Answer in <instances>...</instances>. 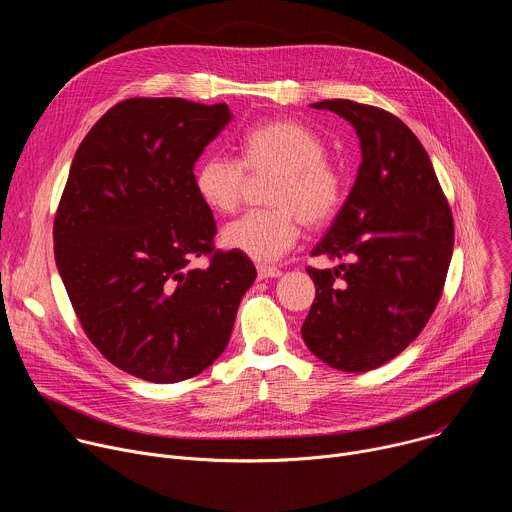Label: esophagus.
I'll list each match as a JSON object with an SVG mask.
<instances>
[{"label": "esophagus", "instance_id": "esophagus-1", "mask_svg": "<svg viewBox=\"0 0 512 512\" xmlns=\"http://www.w3.org/2000/svg\"><path fill=\"white\" fill-rule=\"evenodd\" d=\"M281 271L277 267H269V265H259L257 267V277L259 279H273V277H279Z\"/></svg>", "mask_w": 512, "mask_h": 512}]
</instances>
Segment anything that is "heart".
Instances as JSON below:
<instances>
[{
  "label": "heart",
  "mask_w": 512,
  "mask_h": 512,
  "mask_svg": "<svg viewBox=\"0 0 512 512\" xmlns=\"http://www.w3.org/2000/svg\"><path fill=\"white\" fill-rule=\"evenodd\" d=\"M241 162L208 156L194 172L200 200L218 212H233L243 196L249 172H279L271 190L273 208L249 210L223 229V245L257 263L279 259L294 247L302 221L328 225L344 200L342 174L326 160L324 139L294 119L251 127L239 143Z\"/></svg>",
  "instance_id": "1"
}]
</instances>
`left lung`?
<instances>
[{
    "mask_svg": "<svg viewBox=\"0 0 512 512\" xmlns=\"http://www.w3.org/2000/svg\"><path fill=\"white\" fill-rule=\"evenodd\" d=\"M312 107L354 127L362 162L344 206L312 251L348 263L308 267L316 300L302 336L328 367L364 373L403 352L440 302L454 218L427 152L401 119L346 99Z\"/></svg>",
    "mask_w": 512,
    "mask_h": 512,
    "instance_id": "8db88e82",
    "label": "left lung"
}]
</instances>
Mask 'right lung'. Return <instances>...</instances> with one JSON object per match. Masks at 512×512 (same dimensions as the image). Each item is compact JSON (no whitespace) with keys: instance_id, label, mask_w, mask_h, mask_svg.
<instances>
[{"instance_id":"right-lung-1","label":"right lung","mask_w":512,"mask_h":512,"mask_svg":"<svg viewBox=\"0 0 512 512\" xmlns=\"http://www.w3.org/2000/svg\"><path fill=\"white\" fill-rule=\"evenodd\" d=\"M233 119L225 103L127 99L87 133L54 218V259L81 326L117 369L150 383L200 375L229 344L257 271L216 251L194 164ZM210 254L206 268H192Z\"/></svg>"}]
</instances>
